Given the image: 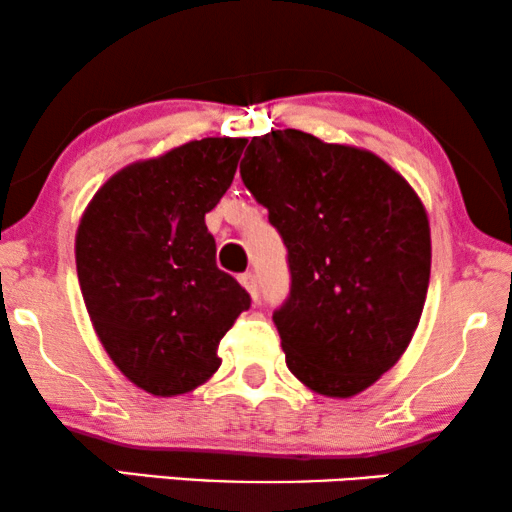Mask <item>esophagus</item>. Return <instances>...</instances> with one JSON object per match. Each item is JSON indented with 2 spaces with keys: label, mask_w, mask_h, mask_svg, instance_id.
Returning a JSON list of instances; mask_svg holds the SVG:
<instances>
[{
  "label": "esophagus",
  "mask_w": 512,
  "mask_h": 512,
  "mask_svg": "<svg viewBox=\"0 0 512 512\" xmlns=\"http://www.w3.org/2000/svg\"><path fill=\"white\" fill-rule=\"evenodd\" d=\"M240 282H242L244 289L251 293V298L258 300V293H261V291H258V277L254 275V272H244V275H240Z\"/></svg>",
  "instance_id": "34e87169"
}]
</instances>
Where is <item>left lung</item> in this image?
Returning a JSON list of instances; mask_svg holds the SVG:
<instances>
[{
  "label": "left lung",
  "instance_id": "1",
  "mask_svg": "<svg viewBox=\"0 0 512 512\" xmlns=\"http://www.w3.org/2000/svg\"><path fill=\"white\" fill-rule=\"evenodd\" d=\"M240 177L286 247L289 296L272 312L286 366L324 396L359 394L401 359L422 317V202L382 158L303 130L251 139Z\"/></svg>",
  "mask_w": 512,
  "mask_h": 512
}]
</instances>
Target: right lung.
<instances>
[{
  "mask_svg": "<svg viewBox=\"0 0 512 512\" xmlns=\"http://www.w3.org/2000/svg\"><path fill=\"white\" fill-rule=\"evenodd\" d=\"M244 146L207 137L125 167L81 219L76 272L90 321L121 373L153 396L186 394L212 377L221 338L251 305L216 268L205 226Z\"/></svg>",
  "mask_w": 512,
  "mask_h": 512,
  "instance_id": "1",
  "label": "right lung"
}]
</instances>
